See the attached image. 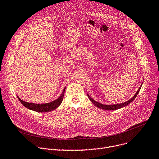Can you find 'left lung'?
<instances>
[{"instance_id": "obj_1", "label": "left lung", "mask_w": 159, "mask_h": 159, "mask_svg": "<svg viewBox=\"0 0 159 159\" xmlns=\"http://www.w3.org/2000/svg\"><path fill=\"white\" fill-rule=\"evenodd\" d=\"M142 86V84L141 85V87H139V89H138V90L137 91V92L136 93V94L134 95V96L132 97V98L131 99H130L129 101H127V102H125L124 103H121V104H113V105H104V104H102L101 103H99L96 102L95 101H94L92 98H91V97L89 96V94H87V96L89 98V99L92 102V103L95 105L97 107H98L99 108H101V109H105V110H116V109H120V108H121L125 106H127L128 104H129L132 101H133L134 99H135V98L136 97V96L138 95L140 89H141V87Z\"/></svg>"}]
</instances>
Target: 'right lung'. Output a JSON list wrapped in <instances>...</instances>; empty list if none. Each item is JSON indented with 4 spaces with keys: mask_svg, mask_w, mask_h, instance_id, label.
Returning a JSON list of instances; mask_svg holds the SVG:
<instances>
[{
    "mask_svg": "<svg viewBox=\"0 0 159 159\" xmlns=\"http://www.w3.org/2000/svg\"><path fill=\"white\" fill-rule=\"evenodd\" d=\"M66 87L64 88L62 94L58 97V98L54 101H52L50 103H46V104H34V103H30V102H27L25 101H23L21 99H20L18 97V99L19 101L21 102V103L28 109H31V110L37 111V112H41V113H45V112H49V111H52L56 108H57L60 104L62 103V100L64 99V92H65Z\"/></svg>",
    "mask_w": 159,
    "mask_h": 159,
    "instance_id": "1",
    "label": "right lung"
}]
</instances>
